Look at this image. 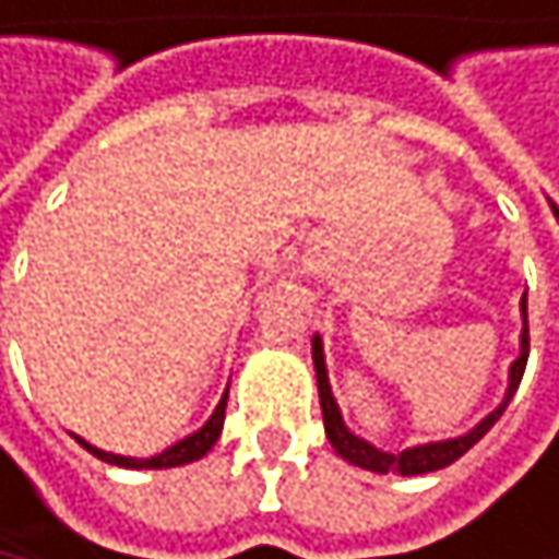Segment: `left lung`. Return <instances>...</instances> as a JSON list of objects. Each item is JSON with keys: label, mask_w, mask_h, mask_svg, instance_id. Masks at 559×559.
Returning <instances> with one entry per match:
<instances>
[{"label": "left lung", "mask_w": 559, "mask_h": 559, "mask_svg": "<svg viewBox=\"0 0 559 559\" xmlns=\"http://www.w3.org/2000/svg\"><path fill=\"white\" fill-rule=\"evenodd\" d=\"M521 311H524V334H521V357L513 361L510 368V388H507V397L503 404L487 414L471 433L464 437H454V441H437V444H424V448H407L401 454H388V451H378L374 444L361 441V437H354L344 420H341V411L331 397V384H328V371H324V350H321V337H314L311 344V354H314V371H318V397H321V414H324V433H328V441L331 448L354 467H365V471H374V474H404V477H414V474H430V471H441L448 464H454L457 457H464L480 437L500 420V414L507 411L516 384H521L524 378V368H527V354H531V328H527V295L521 298Z\"/></svg>", "instance_id": "obj_1"}]
</instances>
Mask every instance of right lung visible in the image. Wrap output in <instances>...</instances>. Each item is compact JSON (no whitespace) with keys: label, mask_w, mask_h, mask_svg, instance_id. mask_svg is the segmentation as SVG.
Here are the masks:
<instances>
[{"label":"right lung","mask_w":559,"mask_h":559,"mask_svg":"<svg viewBox=\"0 0 559 559\" xmlns=\"http://www.w3.org/2000/svg\"><path fill=\"white\" fill-rule=\"evenodd\" d=\"M225 407H228V394L222 397V404L215 407V414H212V417H209L202 427H198L194 433H188V437H181L178 444H171L168 451H162V454H155V457H118V454H105V451H98V448L85 444L82 437H79V444H82L88 454H95L98 461H105V464H115V467H135V471H142V467H155V471H162V467L191 464V461L205 457V454L215 448L218 433H222V424H225Z\"/></svg>","instance_id":"1"}]
</instances>
